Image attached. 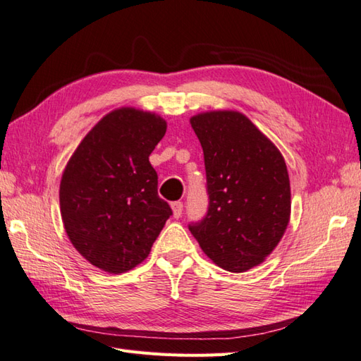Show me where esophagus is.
Returning <instances> with one entry per match:
<instances>
[{
	"mask_svg": "<svg viewBox=\"0 0 361 361\" xmlns=\"http://www.w3.org/2000/svg\"><path fill=\"white\" fill-rule=\"evenodd\" d=\"M171 208H173V216L176 219H179L180 216H182V210H183V204L180 202V201H178V202H173L171 204Z\"/></svg>",
	"mask_w": 361,
	"mask_h": 361,
	"instance_id": "obj_1",
	"label": "esophagus"
}]
</instances>
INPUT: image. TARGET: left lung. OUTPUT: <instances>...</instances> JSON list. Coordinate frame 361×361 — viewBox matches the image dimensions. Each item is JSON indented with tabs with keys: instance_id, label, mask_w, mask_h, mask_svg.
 <instances>
[{
	"instance_id": "left-lung-1",
	"label": "left lung",
	"mask_w": 361,
	"mask_h": 361,
	"mask_svg": "<svg viewBox=\"0 0 361 361\" xmlns=\"http://www.w3.org/2000/svg\"><path fill=\"white\" fill-rule=\"evenodd\" d=\"M190 123L204 151L208 210L188 228L214 264L245 271L266 259L289 224L284 157L238 111H210Z\"/></svg>"
}]
</instances>
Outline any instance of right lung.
<instances>
[{
	"instance_id": "obj_1",
	"label": "right lung",
	"mask_w": 361,
	"mask_h": 361,
	"mask_svg": "<svg viewBox=\"0 0 361 361\" xmlns=\"http://www.w3.org/2000/svg\"><path fill=\"white\" fill-rule=\"evenodd\" d=\"M166 131L165 120L118 108L85 135L60 182L63 226L92 266L123 274L147 258L173 214L157 195L149 154Z\"/></svg>"
}]
</instances>
